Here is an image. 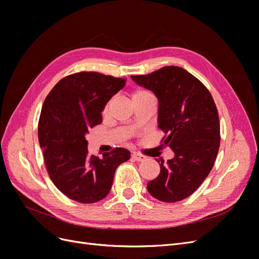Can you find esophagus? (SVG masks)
Segmentation results:
<instances>
[{"label":"esophagus","mask_w":259,"mask_h":259,"mask_svg":"<svg viewBox=\"0 0 259 259\" xmlns=\"http://www.w3.org/2000/svg\"><path fill=\"white\" fill-rule=\"evenodd\" d=\"M132 158L134 159L135 161H138V162H142V161L146 160V156L144 154H140V153H137V152L133 153L132 154Z\"/></svg>","instance_id":"1"}]
</instances>
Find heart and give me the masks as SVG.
Instances as JSON below:
<instances>
[{
    "instance_id": "1",
    "label": "heart",
    "mask_w": 259,
    "mask_h": 259,
    "mask_svg": "<svg viewBox=\"0 0 259 259\" xmlns=\"http://www.w3.org/2000/svg\"><path fill=\"white\" fill-rule=\"evenodd\" d=\"M132 99L133 101H138V100H143V99H146V98H149V97H153L152 94L145 90V89H142V88H136L134 91L132 92ZM109 105H110V103H107V105L105 106L104 108V112H107L108 111V108H109Z\"/></svg>"
}]
</instances>
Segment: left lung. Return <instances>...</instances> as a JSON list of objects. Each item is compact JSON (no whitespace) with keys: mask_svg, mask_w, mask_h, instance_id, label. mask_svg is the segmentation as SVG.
I'll return each instance as SVG.
<instances>
[{"mask_svg":"<svg viewBox=\"0 0 259 259\" xmlns=\"http://www.w3.org/2000/svg\"><path fill=\"white\" fill-rule=\"evenodd\" d=\"M159 100L161 143L175 158L160 164V174L147 184L153 198L166 203L182 201L198 189L209 174L221 145V126L215 101L197 77L176 66L146 75H132Z\"/></svg>","mask_w":259,"mask_h":259,"instance_id":"obj_1","label":"left lung"}]
</instances>
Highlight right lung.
I'll return each instance as SVG.
<instances>
[{
    "instance_id": "right-lung-1",
    "label": "right lung",
    "mask_w": 259,
    "mask_h": 259,
    "mask_svg": "<svg viewBox=\"0 0 259 259\" xmlns=\"http://www.w3.org/2000/svg\"><path fill=\"white\" fill-rule=\"evenodd\" d=\"M126 79L94 71L67 75L46 96L38 120V142L46 169L66 197L91 204L107 197L116 167L131 158L114 148L103 158L90 155L85 134L103 121L106 104Z\"/></svg>"
}]
</instances>
